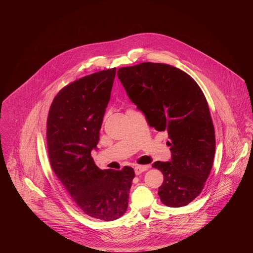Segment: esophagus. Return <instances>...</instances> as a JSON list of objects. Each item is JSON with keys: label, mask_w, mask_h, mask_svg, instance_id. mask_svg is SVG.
I'll list each match as a JSON object with an SVG mask.
<instances>
[{"label": "esophagus", "mask_w": 253, "mask_h": 253, "mask_svg": "<svg viewBox=\"0 0 253 253\" xmlns=\"http://www.w3.org/2000/svg\"><path fill=\"white\" fill-rule=\"evenodd\" d=\"M148 168H149L148 165H137L134 169H135L136 175H139V174H141L143 172H145L146 170H148Z\"/></svg>", "instance_id": "34e87169"}]
</instances>
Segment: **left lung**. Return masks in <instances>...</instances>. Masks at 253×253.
<instances>
[{"label":"left lung","mask_w":253,"mask_h":253,"mask_svg":"<svg viewBox=\"0 0 253 253\" xmlns=\"http://www.w3.org/2000/svg\"><path fill=\"white\" fill-rule=\"evenodd\" d=\"M129 99L157 131H167L171 159L152 164L164 176L158 194L163 204L182 207L202 191L213 165L215 134L207 101L185 72L161 63L118 70Z\"/></svg>","instance_id":"obj_1"}]
</instances>
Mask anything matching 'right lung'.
I'll use <instances>...</instances> for the list:
<instances>
[{
	"label": "right lung",
	"mask_w": 253,
	"mask_h": 253,
	"mask_svg": "<svg viewBox=\"0 0 253 253\" xmlns=\"http://www.w3.org/2000/svg\"><path fill=\"white\" fill-rule=\"evenodd\" d=\"M116 68L85 76L63 88L53 100L47 122L51 166L78 207L97 220L112 221L126 212L132 167L101 170L97 150Z\"/></svg>",
	"instance_id": "obj_1"
}]
</instances>
